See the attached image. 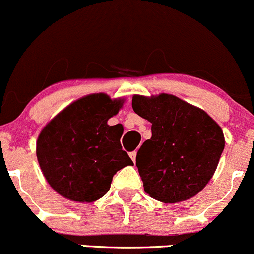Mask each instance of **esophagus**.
I'll list each match as a JSON object with an SVG mask.
<instances>
[{"mask_svg":"<svg viewBox=\"0 0 254 254\" xmlns=\"http://www.w3.org/2000/svg\"><path fill=\"white\" fill-rule=\"evenodd\" d=\"M136 154H137V153H136V151H134V152H130V158H131L132 159V162H136Z\"/></svg>","mask_w":254,"mask_h":254,"instance_id":"1","label":"esophagus"}]
</instances>
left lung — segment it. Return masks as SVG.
<instances>
[{"label": "left lung", "instance_id": "obj_1", "mask_svg": "<svg viewBox=\"0 0 254 254\" xmlns=\"http://www.w3.org/2000/svg\"><path fill=\"white\" fill-rule=\"evenodd\" d=\"M132 109L152 123V137L136 156L146 193L163 203H178L203 190L225 146L218 123L169 93L134 95Z\"/></svg>", "mask_w": 254, "mask_h": 254}]
</instances>
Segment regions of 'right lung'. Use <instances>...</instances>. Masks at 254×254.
<instances>
[{"label":"right lung","instance_id":"add662e5","mask_svg":"<svg viewBox=\"0 0 254 254\" xmlns=\"http://www.w3.org/2000/svg\"><path fill=\"white\" fill-rule=\"evenodd\" d=\"M124 105L106 93L74 101L41 130L36 141L40 168L51 188L74 202H95L111 188L118 170L132 165L122 149V125H108Z\"/></svg>","mask_w":254,"mask_h":254}]
</instances>
